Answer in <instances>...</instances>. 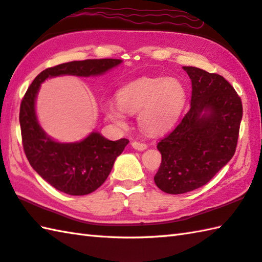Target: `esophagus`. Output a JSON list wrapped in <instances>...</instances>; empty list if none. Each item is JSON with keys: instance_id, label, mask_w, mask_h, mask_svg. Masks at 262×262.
Wrapping results in <instances>:
<instances>
[{"instance_id": "1", "label": "esophagus", "mask_w": 262, "mask_h": 262, "mask_svg": "<svg viewBox=\"0 0 262 262\" xmlns=\"http://www.w3.org/2000/svg\"><path fill=\"white\" fill-rule=\"evenodd\" d=\"M132 146L134 147V149H135V150H137V151H143V150H145L146 147H147V145H146V144H144V143H141V142H136V141L132 142Z\"/></svg>"}]
</instances>
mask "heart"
<instances>
[{
  "label": "heart",
  "mask_w": 262,
  "mask_h": 262,
  "mask_svg": "<svg viewBox=\"0 0 262 262\" xmlns=\"http://www.w3.org/2000/svg\"><path fill=\"white\" fill-rule=\"evenodd\" d=\"M187 99V90L177 78H141L118 90L117 103L104 106L105 117L125 125L126 113L139 112L137 121L146 134L159 135L172 128Z\"/></svg>",
  "instance_id": "heart-1"
}]
</instances>
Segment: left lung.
<instances>
[{"label":"left lung","instance_id":"left-lung-1","mask_svg":"<svg viewBox=\"0 0 262 262\" xmlns=\"http://www.w3.org/2000/svg\"><path fill=\"white\" fill-rule=\"evenodd\" d=\"M192 84L191 105L157 149L161 164L155 183L180 194L206 184L235 155L243 117L241 97L221 75L183 66Z\"/></svg>","mask_w":262,"mask_h":262}]
</instances>
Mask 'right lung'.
<instances>
[{"instance_id": "right-lung-1", "label": "right lung", "mask_w": 262, "mask_h": 262, "mask_svg": "<svg viewBox=\"0 0 262 262\" xmlns=\"http://www.w3.org/2000/svg\"><path fill=\"white\" fill-rule=\"evenodd\" d=\"M121 59L74 60L49 68L33 80L20 104L23 146L33 169L50 185L72 196L95 191L105 182L118 156L128 140L110 141L93 132L80 142L60 143L42 129L35 112V99L41 83L60 75L96 77L121 64Z\"/></svg>"}]
</instances>
